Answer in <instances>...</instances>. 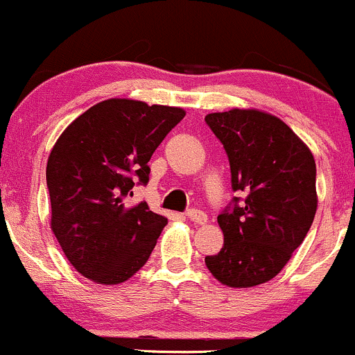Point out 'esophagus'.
<instances>
[{
	"label": "esophagus",
	"instance_id": "esophagus-1",
	"mask_svg": "<svg viewBox=\"0 0 355 355\" xmlns=\"http://www.w3.org/2000/svg\"><path fill=\"white\" fill-rule=\"evenodd\" d=\"M186 217H188L191 222H195V224H205V222H207V215H205L203 211L195 210V208L188 210Z\"/></svg>",
	"mask_w": 355,
	"mask_h": 355
}]
</instances>
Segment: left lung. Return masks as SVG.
I'll return each instance as SVG.
<instances>
[{
	"label": "left lung",
	"mask_w": 355,
	"mask_h": 355,
	"mask_svg": "<svg viewBox=\"0 0 355 355\" xmlns=\"http://www.w3.org/2000/svg\"><path fill=\"white\" fill-rule=\"evenodd\" d=\"M205 121L227 152L232 189L246 193L217 217L224 246L205 263L224 286H259L279 275L311 227L314 157L282 119L259 109L211 112Z\"/></svg>",
	"instance_id": "8db88e82"
}]
</instances>
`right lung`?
Returning a JSON list of instances; mask_svg holds the SVG:
<instances>
[{
    "label": "right lung",
    "instance_id": "add662e5",
    "mask_svg": "<svg viewBox=\"0 0 355 355\" xmlns=\"http://www.w3.org/2000/svg\"><path fill=\"white\" fill-rule=\"evenodd\" d=\"M186 111L107 98L61 133L46 167L51 229L73 268L102 286L126 282L147 263L167 218L131 205L135 181Z\"/></svg>",
    "mask_w": 355,
    "mask_h": 355
}]
</instances>
